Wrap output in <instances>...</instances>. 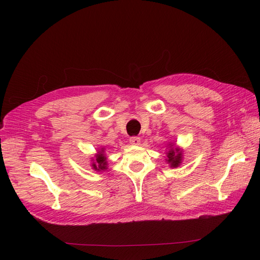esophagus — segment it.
I'll return each mask as SVG.
<instances>
[{
    "mask_svg": "<svg viewBox=\"0 0 260 260\" xmlns=\"http://www.w3.org/2000/svg\"><path fill=\"white\" fill-rule=\"evenodd\" d=\"M130 143L133 145H140L141 143V139L139 137H132L130 139Z\"/></svg>",
    "mask_w": 260,
    "mask_h": 260,
    "instance_id": "esophagus-1",
    "label": "esophagus"
}]
</instances>
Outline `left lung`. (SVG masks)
Instances as JSON below:
<instances>
[{
    "instance_id": "obj_1",
    "label": "left lung",
    "mask_w": 260,
    "mask_h": 260,
    "mask_svg": "<svg viewBox=\"0 0 260 260\" xmlns=\"http://www.w3.org/2000/svg\"><path fill=\"white\" fill-rule=\"evenodd\" d=\"M167 148H168V151L166 153L167 156L165 160H166V162L171 168L179 167L180 165L182 164V159H183L182 149L179 147H175V143H172V142H169L167 144Z\"/></svg>"
}]
</instances>
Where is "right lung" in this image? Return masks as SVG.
Returning <instances> with one entry per match:
<instances>
[{
	"label": "right lung",
	"instance_id": "right-lung-1",
	"mask_svg": "<svg viewBox=\"0 0 260 260\" xmlns=\"http://www.w3.org/2000/svg\"><path fill=\"white\" fill-rule=\"evenodd\" d=\"M105 148H101L98 153L91 158V167L95 171H104L107 169V160H106Z\"/></svg>",
	"mask_w": 260,
	"mask_h": 260
}]
</instances>
